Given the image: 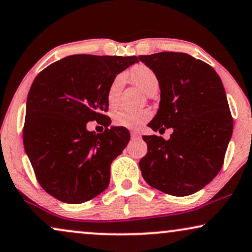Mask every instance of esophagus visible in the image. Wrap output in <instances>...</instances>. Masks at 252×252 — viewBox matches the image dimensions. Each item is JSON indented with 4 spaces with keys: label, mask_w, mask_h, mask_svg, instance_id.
<instances>
[{
    "label": "esophagus",
    "mask_w": 252,
    "mask_h": 252,
    "mask_svg": "<svg viewBox=\"0 0 252 252\" xmlns=\"http://www.w3.org/2000/svg\"><path fill=\"white\" fill-rule=\"evenodd\" d=\"M130 135H132V137H134V139H140L141 137V134L140 132H137V130H132Z\"/></svg>",
    "instance_id": "34e87169"
}]
</instances>
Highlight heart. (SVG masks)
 I'll return each mask as SVG.
<instances>
[{
	"instance_id": "heart-1",
	"label": "heart",
	"mask_w": 252,
	"mask_h": 252,
	"mask_svg": "<svg viewBox=\"0 0 252 252\" xmlns=\"http://www.w3.org/2000/svg\"><path fill=\"white\" fill-rule=\"evenodd\" d=\"M133 80L139 87L146 92L147 94L153 91L154 88L158 87V78L155 72L148 67L147 65H137L134 67L132 72ZM125 75L123 73L117 74L112 81L110 82L108 93H106V99L110 106H116L119 99V94L122 91ZM151 112L149 110H140V111H132V110H119L113 115V123L115 125L125 127L128 129H139L144 123L150 119Z\"/></svg>"
}]
</instances>
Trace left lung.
Returning <instances> with one entry per match:
<instances>
[{
    "mask_svg": "<svg viewBox=\"0 0 252 252\" xmlns=\"http://www.w3.org/2000/svg\"><path fill=\"white\" fill-rule=\"evenodd\" d=\"M158 78L160 103L148 124L155 132L172 128L170 139L143 136L140 160L151 187L173 196L201 190L221 170L233 134V118L221 79L212 66L184 53L141 55Z\"/></svg>",
    "mask_w": 252,
    "mask_h": 252,
    "instance_id": "1",
    "label": "left lung"
}]
</instances>
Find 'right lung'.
<instances>
[{"label":"right lung","mask_w":252,"mask_h":252,"mask_svg":"<svg viewBox=\"0 0 252 252\" xmlns=\"http://www.w3.org/2000/svg\"><path fill=\"white\" fill-rule=\"evenodd\" d=\"M136 56L72 55L34 79L26 102L23 140L36 180L48 194L80 204L108 188L110 165L129 142L125 127H110V82ZM106 127L89 132L87 123Z\"/></svg>","instance_id":"right-lung-1"}]
</instances>
